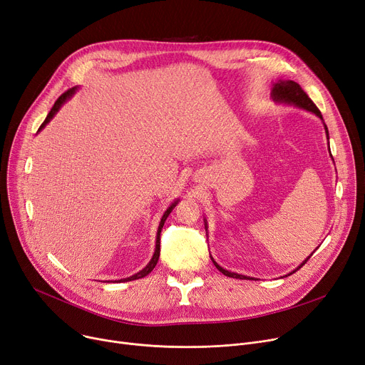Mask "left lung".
Instances as JSON below:
<instances>
[{"label":"left lung","mask_w":365,"mask_h":365,"mask_svg":"<svg viewBox=\"0 0 365 365\" xmlns=\"http://www.w3.org/2000/svg\"><path fill=\"white\" fill-rule=\"evenodd\" d=\"M272 96H274V99H275L277 102L293 103V105H296V106H299V108H303V109H306V110L317 113L318 117L322 120L321 110L317 108V105L312 102V99L309 98V96L304 93V90H303L297 83H294V81H278L277 84H274ZM325 130H327V125H325ZM327 138H329V130H327ZM306 262H308V259H306V260L303 262V264H304ZM213 263L216 264L217 269H219L223 275H226V277L240 278V279L248 278V277H244V275L234 274V272H229V271L223 269V267H220L215 260H213ZM299 267H300V266H299ZM299 267H297V269H299ZM297 269H296V271H297ZM296 271H294V272H296Z\"/></svg>","instance_id":"obj_1"}]
</instances>
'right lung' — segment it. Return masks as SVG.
Masks as SVG:
<instances>
[{
    "instance_id": "1",
    "label": "right lung",
    "mask_w": 365,
    "mask_h": 365,
    "mask_svg": "<svg viewBox=\"0 0 365 365\" xmlns=\"http://www.w3.org/2000/svg\"><path fill=\"white\" fill-rule=\"evenodd\" d=\"M73 91H75V88H69V90H66L63 94H61L59 98H57V101L54 102V105H53V108H51V110L48 112V115H47V118L44 120V123L40 125V128H38V131H40L53 117H54V113L59 110V108L65 103V101L66 99H69L71 96L73 94ZM176 204H178V201L175 202V204H171L168 208H167V212L164 213V216H163V219H161V222H160V226H158V234H157V244H155V253H153V257L150 259V262L146 264V267H143V269L140 271V272H138L136 275H133V277H130V278H125V279H121V281H133V279H139V278H143V277H146L153 267H155V264H157V262H158V259H160V234H161V229H163V226H164V222H165V219L168 217V215L171 213V210L176 207Z\"/></svg>"
}]
</instances>
